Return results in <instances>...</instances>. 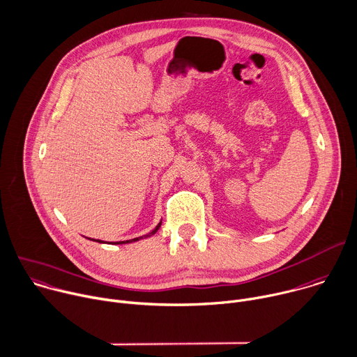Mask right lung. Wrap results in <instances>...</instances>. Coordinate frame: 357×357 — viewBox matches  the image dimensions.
I'll return each mask as SVG.
<instances>
[{
	"instance_id": "add662e5",
	"label": "right lung",
	"mask_w": 357,
	"mask_h": 357,
	"mask_svg": "<svg viewBox=\"0 0 357 357\" xmlns=\"http://www.w3.org/2000/svg\"><path fill=\"white\" fill-rule=\"evenodd\" d=\"M160 225H162V221L156 225V228L152 231V232H149V234H146V235H144V236H139V238H133V239H129V241H121V242H111V245H123V243H132V242H137V241H140V239H145V238H149V236H153L158 231H159V228H160ZM90 239V238H89ZM90 241H94V242H100V243H104V242H101L100 239H90Z\"/></svg>"
}]
</instances>
